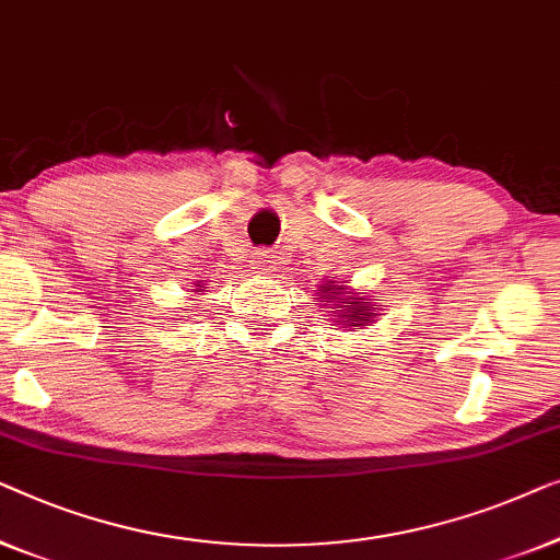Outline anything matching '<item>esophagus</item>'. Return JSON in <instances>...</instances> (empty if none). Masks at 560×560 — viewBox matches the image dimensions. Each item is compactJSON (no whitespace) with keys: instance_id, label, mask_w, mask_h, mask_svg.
<instances>
[{"instance_id":"1","label":"esophagus","mask_w":560,"mask_h":560,"mask_svg":"<svg viewBox=\"0 0 560 560\" xmlns=\"http://www.w3.org/2000/svg\"><path fill=\"white\" fill-rule=\"evenodd\" d=\"M273 264H277V256H273L271 250L258 248L256 254H254V269H258V271H269V269H273Z\"/></svg>"}]
</instances>
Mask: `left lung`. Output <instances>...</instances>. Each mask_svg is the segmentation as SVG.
Here are the masks:
<instances>
[{"label": "left lung", "mask_w": 560, "mask_h": 560, "mask_svg": "<svg viewBox=\"0 0 560 560\" xmlns=\"http://www.w3.org/2000/svg\"><path fill=\"white\" fill-rule=\"evenodd\" d=\"M325 289H327V287H325ZM327 291H329V294H337V289H335V291H332V289H327ZM342 304H350V306H355V310H358V306H360L362 302H342ZM358 312H368L365 317H360V322H362V319H368L370 314H373L370 310H358ZM358 312H355V314H358ZM342 317H348V314H342ZM355 322H358V319H352V327H355Z\"/></svg>", "instance_id": "left-lung-1"}]
</instances>
